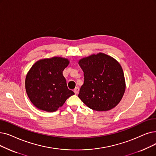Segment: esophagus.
<instances>
[{"instance_id":"1","label":"esophagus","mask_w":156,"mask_h":156,"mask_svg":"<svg viewBox=\"0 0 156 156\" xmlns=\"http://www.w3.org/2000/svg\"><path fill=\"white\" fill-rule=\"evenodd\" d=\"M79 90H80L79 87H76L75 88V89H74V92L75 93V94H78V92H79Z\"/></svg>"}]
</instances>
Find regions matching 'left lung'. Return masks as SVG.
Listing matches in <instances>:
<instances>
[{
	"mask_svg": "<svg viewBox=\"0 0 156 156\" xmlns=\"http://www.w3.org/2000/svg\"><path fill=\"white\" fill-rule=\"evenodd\" d=\"M84 73V83L78 98L96 111H108L123 97L125 79L120 64L110 56L99 53L80 60Z\"/></svg>",
	"mask_w": 156,
	"mask_h": 156,
	"instance_id": "obj_1",
	"label": "left lung"
}]
</instances>
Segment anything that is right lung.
I'll list each match as a JSON object with an SVG mask.
<instances>
[{
  "instance_id": "1",
  "label": "right lung",
  "mask_w": 156,
  "mask_h": 156,
  "mask_svg": "<svg viewBox=\"0 0 156 156\" xmlns=\"http://www.w3.org/2000/svg\"><path fill=\"white\" fill-rule=\"evenodd\" d=\"M69 60L62 57L40 60L27 74L25 89L31 102L39 110L53 112L74 94L67 86L62 71Z\"/></svg>"
}]
</instances>
